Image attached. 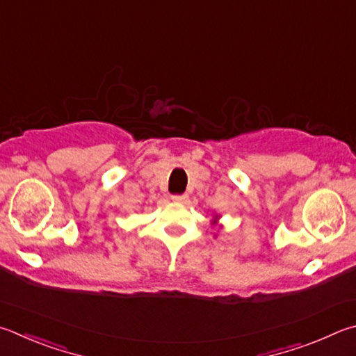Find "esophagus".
<instances>
[{
	"label": "esophagus",
	"mask_w": 356,
	"mask_h": 356,
	"mask_svg": "<svg viewBox=\"0 0 356 356\" xmlns=\"http://www.w3.org/2000/svg\"><path fill=\"white\" fill-rule=\"evenodd\" d=\"M171 199L174 200V202H184V200L186 199V195H172Z\"/></svg>",
	"instance_id": "obj_1"
}]
</instances>
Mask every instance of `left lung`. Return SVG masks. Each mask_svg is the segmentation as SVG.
Returning a JSON list of instances; mask_svg holds the SVG:
<instances>
[{
  "label": "left lung",
  "instance_id": "8db88e82",
  "mask_svg": "<svg viewBox=\"0 0 356 356\" xmlns=\"http://www.w3.org/2000/svg\"><path fill=\"white\" fill-rule=\"evenodd\" d=\"M219 218H221V216H219L218 213H215V215H213V219H211V224H213V225H219V229H221L222 225L219 224Z\"/></svg>",
  "mask_w": 356,
  "mask_h": 356
}]
</instances>
